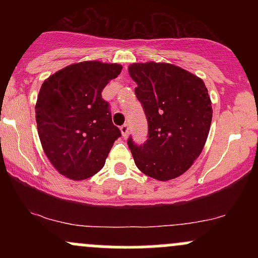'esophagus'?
Here are the masks:
<instances>
[{
	"label": "esophagus",
	"mask_w": 258,
	"mask_h": 258,
	"mask_svg": "<svg viewBox=\"0 0 258 258\" xmlns=\"http://www.w3.org/2000/svg\"><path fill=\"white\" fill-rule=\"evenodd\" d=\"M120 130H121V133H122V137H127V135H128V125H127V123H123L122 126L120 127Z\"/></svg>",
	"instance_id": "1"
}]
</instances>
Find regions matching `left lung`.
Masks as SVG:
<instances>
[{
    "label": "left lung",
    "instance_id": "1",
    "mask_svg": "<svg viewBox=\"0 0 258 258\" xmlns=\"http://www.w3.org/2000/svg\"><path fill=\"white\" fill-rule=\"evenodd\" d=\"M128 73L149 130L143 146L127 142L136 166L161 182L177 178L199 158L209 136L212 106L206 86L168 63H133Z\"/></svg>",
    "mask_w": 258,
    "mask_h": 258
}]
</instances>
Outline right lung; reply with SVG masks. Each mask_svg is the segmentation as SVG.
<instances>
[{"instance_id": "add662e5", "label": "right lung", "mask_w": 258, "mask_h": 258, "mask_svg": "<svg viewBox=\"0 0 258 258\" xmlns=\"http://www.w3.org/2000/svg\"><path fill=\"white\" fill-rule=\"evenodd\" d=\"M120 64L87 60L63 68L43 81L35 105L43 152L59 173L82 180L99 172L121 136L102 91Z\"/></svg>"}]
</instances>
